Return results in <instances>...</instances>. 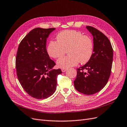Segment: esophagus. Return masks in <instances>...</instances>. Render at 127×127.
<instances>
[{"label":"esophagus","mask_w":127,"mask_h":127,"mask_svg":"<svg viewBox=\"0 0 127 127\" xmlns=\"http://www.w3.org/2000/svg\"><path fill=\"white\" fill-rule=\"evenodd\" d=\"M67 69H61V71H62V72H65L67 71Z\"/></svg>","instance_id":"esophagus-1"}]
</instances>
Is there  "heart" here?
Masks as SVG:
<instances>
[{"instance_id": "obj_1", "label": "heart", "mask_w": 127, "mask_h": 127, "mask_svg": "<svg viewBox=\"0 0 127 127\" xmlns=\"http://www.w3.org/2000/svg\"><path fill=\"white\" fill-rule=\"evenodd\" d=\"M57 41H51L47 47L50 57L59 58L67 50L68 56L61 57L57 65L61 69L77 66L79 63L86 64L93 56L94 43L92 38L76 30H66L57 34Z\"/></svg>"}]
</instances>
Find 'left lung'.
<instances>
[{"label": "left lung", "mask_w": 127, "mask_h": 127, "mask_svg": "<svg viewBox=\"0 0 127 127\" xmlns=\"http://www.w3.org/2000/svg\"><path fill=\"white\" fill-rule=\"evenodd\" d=\"M86 28L93 36V54L85 65L77 69L74 84L80 93L92 95L100 91L108 82L113 53L111 42L104 34L93 27L87 26ZM84 70L87 71L84 72Z\"/></svg>", "instance_id": "left-lung-1"}]
</instances>
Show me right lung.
I'll return each mask as SVG.
<instances>
[{
	"label": "right lung",
	"instance_id": "right-lung-1",
	"mask_svg": "<svg viewBox=\"0 0 127 127\" xmlns=\"http://www.w3.org/2000/svg\"><path fill=\"white\" fill-rule=\"evenodd\" d=\"M55 28H35L19 44L16 57L17 76L21 85L31 96L44 99L56 90L60 69H53L56 64L48 55L47 39Z\"/></svg>",
	"mask_w": 127,
	"mask_h": 127
}]
</instances>
